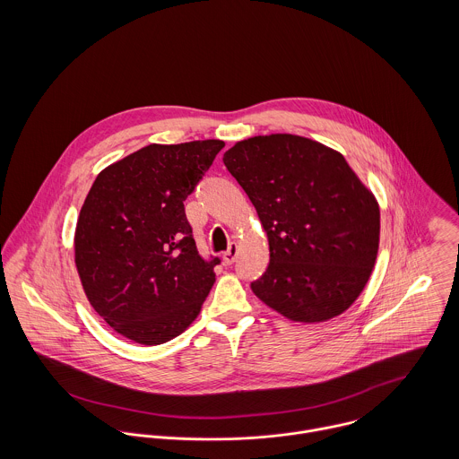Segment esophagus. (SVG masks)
Segmentation results:
<instances>
[{
  "mask_svg": "<svg viewBox=\"0 0 459 459\" xmlns=\"http://www.w3.org/2000/svg\"><path fill=\"white\" fill-rule=\"evenodd\" d=\"M237 256H238V249H237V246L233 244V246H230V249L222 255V262H224V264H233L235 260H237Z\"/></svg>",
  "mask_w": 459,
  "mask_h": 459,
  "instance_id": "obj_1",
  "label": "esophagus"
}]
</instances>
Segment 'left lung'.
Wrapping results in <instances>:
<instances>
[{
    "label": "left lung",
    "mask_w": 459,
    "mask_h": 459,
    "mask_svg": "<svg viewBox=\"0 0 459 459\" xmlns=\"http://www.w3.org/2000/svg\"><path fill=\"white\" fill-rule=\"evenodd\" d=\"M222 160L268 237L255 295L293 322L346 311L377 262L380 208L344 157L302 135L270 134L238 141Z\"/></svg>",
    "instance_id": "8db88e82"
}]
</instances>
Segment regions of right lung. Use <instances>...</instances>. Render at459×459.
<instances>
[{"label": "right lung", "instance_id": "1", "mask_svg": "<svg viewBox=\"0 0 459 459\" xmlns=\"http://www.w3.org/2000/svg\"><path fill=\"white\" fill-rule=\"evenodd\" d=\"M224 141L148 144L108 166L81 208L75 266L93 309L139 344L189 327L208 297L219 258L197 253L184 201Z\"/></svg>", "mask_w": 459, "mask_h": 459}]
</instances>
